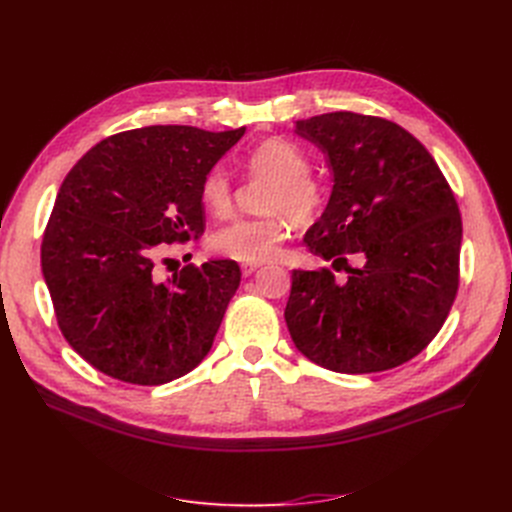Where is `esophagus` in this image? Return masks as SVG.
<instances>
[{"label": "esophagus", "mask_w": 512, "mask_h": 512, "mask_svg": "<svg viewBox=\"0 0 512 512\" xmlns=\"http://www.w3.org/2000/svg\"><path fill=\"white\" fill-rule=\"evenodd\" d=\"M259 267H261V263L245 261V263H240V272H242V276H251V274H255L259 270Z\"/></svg>", "instance_id": "esophagus-1"}]
</instances>
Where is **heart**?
Segmentation results:
<instances>
[{
  "mask_svg": "<svg viewBox=\"0 0 512 512\" xmlns=\"http://www.w3.org/2000/svg\"><path fill=\"white\" fill-rule=\"evenodd\" d=\"M245 166L253 176L272 178L265 215H242L213 232V249L240 261H267L280 253L288 236L286 213L301 224L311 222L326 203V186L309 174L307 153L286 139H265L255 145ZM199 199L213 215L232 209V180L224 166L209 168L199 182Z\"/></svg>",
  "mask_w": 512,
  "mask_h": 512,
  "instance_id": "heart-1",
  "label": "heart"
}]
</instances>
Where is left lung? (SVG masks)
<instances>
[{"instance_id": "left-lung-1", "label": "left lung", "mask_w": 512, "mask_h": 512, "mask_svg": "<svg viewBox=\"0 0 512 512\" xmlns=\"http://www.w3.org/2000/svg\"><path fill=\"white\" fill-rule=\"evenodd\" d=\"M297 132L334 170L330 203L305 242L348 276L294 270L288 332L307 359L338 373L407 363L440 332L459 290L463 224L452 188L432 153L386 118L332 112L297 122Z\"/></svg>"}]
</instances>
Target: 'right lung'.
Instances as JSON below:
<instances>
[{"label":"right lung","mask_w":512,"mask_h":512,"mask_svg":"<svg viewBox=\"0 0 512 512\" xmlns=\"http://www.w3.org/2000/svg\"><path fill=\"white\" fill-rule=\"evenodd\" d=\"M245 128L112 134L64 178L41 242L43 278L74 351L114 380L159 386L209 353L240 284L232 259L157 276L170 245L205 230L203 174Z\"/></svg>","instance_id":"obj_1"}]
</instances>
